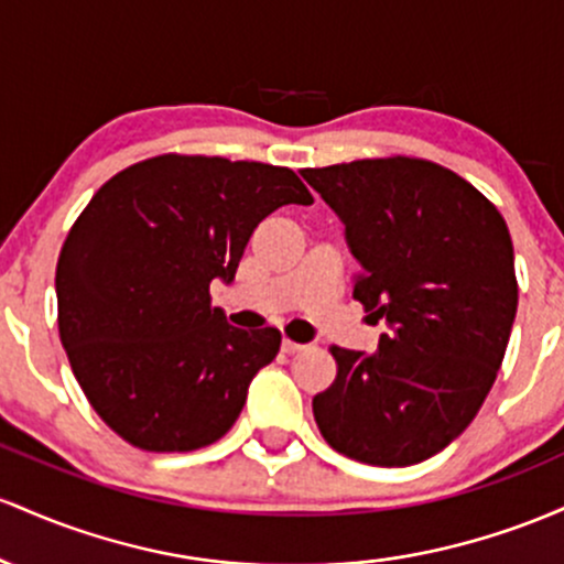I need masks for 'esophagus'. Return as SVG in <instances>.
Listing matches in <instances>:
<instances>
[{
	"label": "esophagus",
	"mask_w": 564,
	"mask_h": 564,
	"mask_svg": "<svg viewBox=\"0 0 564 564\" xmlns=\"http://www.w3.org/2000/svg\"><path fill=\"white\" fill-rule=\"evenodd\" d=\"M303 349H306V346L295 344V340H290V338L282 340V351H284V354H301Z\"/></svg>",
	"instance_id": "1"
}]
</instances>
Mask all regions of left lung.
Instances as JSON below:
<instances>
[{
    "label": "left lung",
    "instance_id": "left-lung-1",
    "mask_svg": "<svg viewBox=\"0 0 564 564\" xmlns=\"http://www.w3.org/2000/svg\"><path fill=\"white\" fill-rule=\"evenodd\" d=\"M301 175L346 226L354 299L389 325L372 354L333 346L316 426L362 464H421L464 434L503 362L517 316L503 215L453 170L410 156Z\"/></svg>",
    "mask_w": 564,
    "mask_h": 564
}]
</instances>
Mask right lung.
Here are the masks:
<instances>
[{"instance_id":"add662e5","label":"right lung","mask_w":564,"mask_h":564,"mask_svg":"<svg viewBox=\"0 0 564 564\" xmlns=\"http://www.w3.org/2000/svg\"><path fill=\"white\" fill-rule=\"evenodd\" d=\"M312 202L290 167L183 154L95 192L63 242L55 295L61 344L106 426L149 453L229 432L282 335L229 325L210 282L234 280L265 215Z\"/></svg>"}]
</instances>
